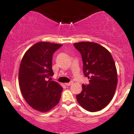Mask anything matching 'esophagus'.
<instances>
[{
    "label": "esophagus",
    "instance_id": "1",
    "mask_svg": "<svg viewBox=\"0 0 134 134\" xmlns=\"http://www.w3.org/2000/svg\"><path fill=\"white\" fill-rule=\"evenodd\" d=\"M72 83H73V82H69V83H65V85H66V86H69V85H72Z\"/></svg>",
    "mask_w": 134,
    "mask_h": 134
}]
</instances>
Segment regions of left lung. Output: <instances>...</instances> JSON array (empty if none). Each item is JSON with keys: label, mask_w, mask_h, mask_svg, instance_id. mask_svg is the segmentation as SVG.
Masks as SVG:
<instances>
[{"label": "left lung", "mask_w": 134, "mask_h": 134, "mask_svg": "<svg viewBox=\"0 0 134 134\" xmlns=\"http://www.w3.org/2000/svg\"><path fill=\"white\" fill-rule=\"evenodd\" d=\"M81 54L84 75L89 84L82 85V91L76 95L78 103L86 110L94 112L106 107L112 99L118 77L115 63L107 49L96 43L74 44Z\"/></svg>", "instance_id": "1"}]
</instances>
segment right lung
Returning <instances> with one entry per match:
<instances>
[{"label": "right lung", "mask_w": 134, "mask_h": 134, "mask_svg": "<svg viewBox=\"0 0 134 134\" xmlns=\"http://www.w3.org/2000/svg\"><path fill=\"white\" fill-rule=\"evenodd\" d=\"M61 46L38 42L27 50L21 60L19 71L21 93L29 105L41 112L49 111L60 101L63 88L48 79L54 75L53 54Z\"/></svg>", "instance_id": "1"}]
</instances>
